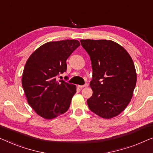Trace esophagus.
Listing matches in <instances>:
<instances>
[{
  "label": "esophagus",
  "mask_w": 153,
  "mask_h": 153,
  "mask_svg": "<svg viewBox=\"0 0 153 153\" xmlns=\"http://www.w3.org/2000/svg\"><path fill=\"white\" fill-rule=\"evenodd\" d=\"M87 86H88L87 84H85V85H78V87L80 88V89H82V88L87 87Z\"/></svg>",
  "instance_id": "esophagus-1"
}]
</instances>
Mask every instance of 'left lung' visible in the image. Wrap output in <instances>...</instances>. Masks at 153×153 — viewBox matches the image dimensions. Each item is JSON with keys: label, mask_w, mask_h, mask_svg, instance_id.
I'll return each instance as SVG.
<instances>
[{"label": "left lung", "mask_w": 153, "mask_h": 153, "mask_svg": "<svg viewBox=\"0 0 153 153\" xmlns=\"http://www.w3.org/2000/svg\"><path fill=\"white\" fill-rule=\"evenodd\" d=\"M91 62L93 90L87 105L92 112L111 119L122 112L132 97L137 74L126 49L111 40H80Z\"/></svg>", "instance_id": "left-lung-1"}]
</instances>
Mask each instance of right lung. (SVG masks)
I'll return each instance as SVG.
<instances>
[{"label": "right lung", "mask_w": 153, "mask_h": 153, "mask_svg": "<svg viewBox=\"0 0 153 153\" xmlns=\"http://www.w3.org/2000/svg\"><path fill=\"white\" fill-rule=\"evenodd\" d=\"M80 46L77 40L46 43L36 49L26 62L22 86L28 104L46 119L65 113L76 93V85L57 77L67 69L66 59Z\"/></svg>", "instance_id": "obj_1"}]
</instances>
